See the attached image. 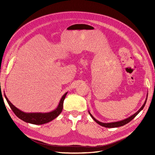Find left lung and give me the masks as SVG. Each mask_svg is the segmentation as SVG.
I'll use <instances>...</instances> for the list:
<instances>
[{
  "mask_svg": "<svg viewBox=\"0 0 155 155\" xmlns=\"http://www.w3.org/2000/svg\"><path fill=\"white\" fill-rule=\"evenodd\" d=\"M147 96H148V93L147 94L146 99H145V102H144L143 105L142 106V107L140 108V109L137 112H136V113H134V114H133L132 116H129V118H126V119H124V120H123L118 121H115V122L103 123V122H101V121H99L98 120H97L94 118V116L91 114V112H89V111H88V113H89V114L91 115V116L92 117V118L94 120L97 124H98L101 125V126H103V127H107V128H114V127H121V126H124V125H125V124H128L129 122H130V121L131 120H132L133 118H134L135 116H137V115L139 113V112L143 109L144 106L145 105V104H146L147 99Z\"/></svg>",
  "mask_w": 155,
  "mask_h": 155,
  "instance_id": "obj_1",
  "label": "left lung"
}]
</instances>
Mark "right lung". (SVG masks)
I'll use <instances>...</instances> for the list:
<instances>
[{
  "label": "right lung",
  "instance_id": "add662e5",
  "mask_svg": "<svg viewBox=\"0 0 155 155\" xmlns=\"http://www.w3.org/2000/svg\"><path fill=\"white\" fill-rule=\"evenodd\" d=\"M68 92H66L64 94L61 98L59 101V105L54 110L49 112H25L21 110H19L16 107L14 106L12 103L9 101L8 97L6 95L5 96L6 100L8 102V104L10 105V108L15 114L18 117V118L23 120L26 123H30L31 124L35 125H42L46 123H48L51 120H54L55 118L61 114L62 112L63 107V101L64 98L66 97Z\"/></svg>",
  "mask_w": 155,
  "mask_h": 155
}]
</instances>
